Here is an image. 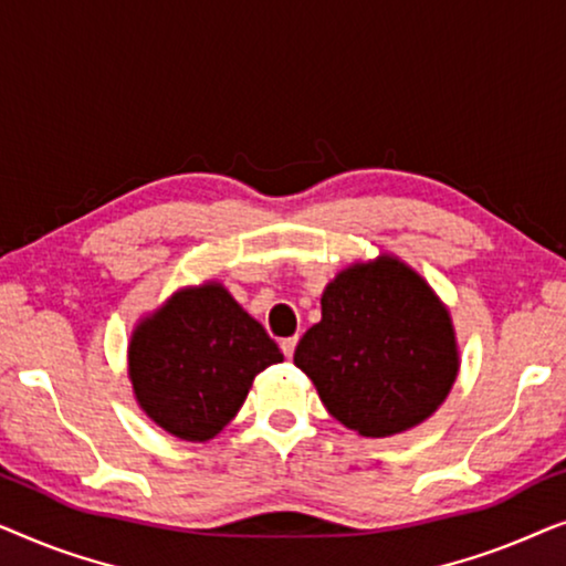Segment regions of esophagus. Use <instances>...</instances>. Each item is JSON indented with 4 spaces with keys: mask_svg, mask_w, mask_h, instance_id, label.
<instances>
[{
    "mask_svg": "<svg viewBox=\"0 0 566 566\" xmlns=\"http://www.w3.org/2000/svg\"><path fill=\"white\" fill-rule=\"evenodd\" d=\"M296 345H298V337H285V339H281V350H283V355L285 358H293V350H296Z\"/></svg>",
    "mask_w": 566,
    "mask_h": 566,
    "instance_id": "esophagus-1",
    "label": "esophagus"
}]
</instances>
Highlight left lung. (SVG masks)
I'll return each mask as SVG.
<instances>
[{"mask_svg": "<svg viewBox=\"0 0 566 566\" xmlns=\"http://www.w3.org/2000/svg\"><path fill=\"white\" fill-rule=\"evenodd\" d=\"M293 363L327 412L363 438H391L438 412L461 368L448 306L397 254L339 270L322 293V319Z\"/></svg>", "mask_w": 566, "mask_h": 566, "instance_id": "1", "label": "left lung"}]
</instances>
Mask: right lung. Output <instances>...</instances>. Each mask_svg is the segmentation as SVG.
Masks as SVG:
<instances>
[{
  "instance_id": "obj_1",
  "label": "right lung",
  "mask_w": 566,
  "mask_h": 566,
  "mask_svg": "<svg viewBox=\"0 0 566 566\" xmlns=\"http://www.w3.org/2000/svg\"><path fill=\"white\" fill-rule=\"evenodd\" d=\"M283 353L227 285L177 289L136 322L128 378L136 405L169 436L206 443L234 420L254 376Z\"/></svg>"
}]
</instances>
